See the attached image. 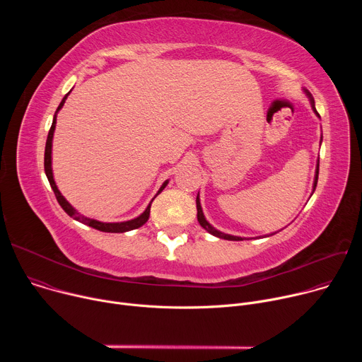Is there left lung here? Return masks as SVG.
Wrapping results in <instances>:
<instances>
[{
  "label": "left lung",
  "mask_w": 362,
  "mask_h": 362,
  "mask_svg": "<svg viewBox=\"0 0 362 362\" xmlns=\"http://www.w3.org/2000/svg\"><path fill=\"white\" fill-rule=\"evenodd\" d=\"M306 94L311 97V94H309L308 91H306ZM311 105H313V109H314V112L318 115V112L315 110V103H314V98L311 97ZM320 116V115H318ZM318 173H320V162L317 163V173H315V182H314V190H315V187H317V182H318ZM196 209H197V221H199V223H200V226L203 228V229H206L208 230L209 233H212L214 236H218V238H221V239H226V240H243L242 238H239V236H232V235H226V233H222V232H219V230H216L208 221L204 219V216H203V212H202V206H200V200H199V194H197V197H196Z\"/></svg>",
  "instance_id": "1"
}]
</instances>
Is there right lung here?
Instances as JSON below:
<instances>
[{
  "instance_id": "1",
  "label": "right lung",
  "mask_w": 362,
  "mask_h": 362,
  "mask_svg": "<svg viewBox=\"0 0 362 362\" xmlns=\"http://www.w3.org/2000/svg\"><path fill=\"white\" fill-rule=\"evenodd\" d=\"M67 95H69V94L64 95V98H63L62 103H60V106H59L57 110H56V115H54V119H53V124H51L49 132H48V136H47L45 151H44V170H45L47 179H48V182H49V186H51V189H53V192H54V194H56V197H57V202L60 203V206H62V208L64 209V212H66L69 216H71L73 219H76V221H78V222H81V223H84V225H87V226H91V228H94V229H97V230H101V232L123 233V232L133 230V229H137V228L143 226V225L147 222L148 216H150V206H151V202L154 200V197H153L151 202L148 203L147 209H146L139 218L132 219V221H127V222H120V223H103V222H98V221H94V219H88V218L80 215V214L73 208V206L64 199V196L60 193V190L57 189L56 182H54V177H53V169H51V147H53V136H54V129H56L57 113H59V110L64 106ZM166 185H168V180L162 185V187L159 189L158 194L166 187ZM158 194H156V196H158Z\"/></svg>"
}]
</instances>
